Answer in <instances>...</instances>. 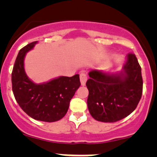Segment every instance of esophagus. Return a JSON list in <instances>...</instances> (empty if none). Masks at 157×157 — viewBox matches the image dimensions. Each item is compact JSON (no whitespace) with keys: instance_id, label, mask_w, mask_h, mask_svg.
<instances>
[{"instance_id":"esophagus-1","label":"esophagus","mask_w":157,"mask_h":157,"mask_svg":"<svg viewBox=\"0 0 157 157\" xmlns=\"http://www.w3.org/2000/svg\"><path fill=\"white\" fill-rule=\"evenodd\" d=\"M80 80L82 86H84L86 84V80H87V75L85 73H81L80 74Z\"/></svg>"}]
</instances>
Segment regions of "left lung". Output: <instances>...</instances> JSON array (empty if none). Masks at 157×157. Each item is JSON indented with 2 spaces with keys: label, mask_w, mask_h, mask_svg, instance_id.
Listing matches in <instances>:
<instances>
[{
  "label": "left lung",
  "mask_w": 157,
  "mask_h": 157,
  "mask_svg": "<svg viewBox=\"0 0 157 157\" xmlns=\"http://www.w3.org/2000/svg\"><path fill=\"white\" fill-rule=\"evenodd\" d=\"M86 81L88 109L94 119L115 122L137 108L143 92L141 67L137 57L128 54L123 72L110 74L92 70Z\"/></svg>",
  "instance_id": "obj_1"
}]
</instances>
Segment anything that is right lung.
Instances as JSON below:
<instances>
[{
	"mask_svg": "<svg viewBox=\"0 0 157 157\" xmlns=\"http://www.w3.org/2000/svg\"><path fill=\"white\" fill-rule=\"evenodd\" d=\"M37 42H31L19 52L12 71L13 93L20 108L29 116L38 121L54 122L67 113L70 101L80 86V77L79 74L60 77L41 84L30 80L25 72L24 58Z\"/></svg>",
	"mask_w": 157,
	"mask_h": 157,
	"instance_id": "1",
	"label": "right lung"
}]
</instances>
